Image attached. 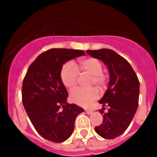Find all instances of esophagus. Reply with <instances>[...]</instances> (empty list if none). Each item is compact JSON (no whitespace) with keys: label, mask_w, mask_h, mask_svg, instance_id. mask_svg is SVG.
<instances>
[{"label":"esophagus","mask_w":157,"mask_h":157,"mask_svg":"<svg viewBox=\"0 0 157 157\" xmlns=\"http://www.w3.org/2000/svg\"><path fill=\"white\" fill-rule=\"evenodd\" d=\"M86 112L87 114H91V113L93 112V111H92V110H86Z\"/></svg>","instance_id":"34e87169"}]
</instances>
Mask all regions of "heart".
I'll use <instances>...</instances> for the list:
<instances>
[{"mask_svg":"<svg viewBox=\"0 0 157 157\" xmlns=\"http://www.w3.org/2000/svg\"><path fill=\"white\" fill-rule=\"evenodd\" d=\"M79 67L81 71L91 75L90 86H97L104 89L108 82V76L103 71V64L100 60L95 58H87L79 62ZM60 78L63 86L69 90L76 86L79 79V71L76 65L67 62L62 67ZM99 91L96 88H78L71 91L70 99L72 103L82 107H90L98 98Z\"/></svg>","mask_w":157,"mask_h":157,"instance_id":"heart-1","label":"heart"}]
</instances>
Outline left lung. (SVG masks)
<instances>
[{
  "mask_svg": "<svg viewBox=\"0 0 157 157\" xmlns=\"http://www.w3.org/2000/svg\"><path fill=\"white\" fill-rule=\"evenodd\" d=\"M90 55L102 60L109 70L110 81L107 90L98 101L103 107V123L94 128L104 139H112L121 135L134 118L138 108L139 81L129 63L120 54L108 49L87 50Z\"/></svg>",
  "mask_w": 157,
  "mask_h": 157,
  "instance_id": "8db88e82",
  "label": "left lung"
}]
</instances>
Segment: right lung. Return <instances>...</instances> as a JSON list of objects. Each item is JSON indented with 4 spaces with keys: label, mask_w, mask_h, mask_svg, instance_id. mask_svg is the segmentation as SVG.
<instances>
[{
    "label": "right lung",
    "mask_w": 157,
    "mask_h": 157,
    "mask_svg": "<svg viewBox=\"0 0 157 157\" xmlns=\"http://www.w3.org/2000/svg\"><path fill=\"white\" fill-rule=\"evenodd\" d=\"M83 50L50 49L28 67L22 86V101L37 133L44 139L62 143L71 136L82 107L67 103L68 96L60 78L63 64L84 55Z\"/></svg>",
    "instance_id": "obj_1"
}]
</instances>
